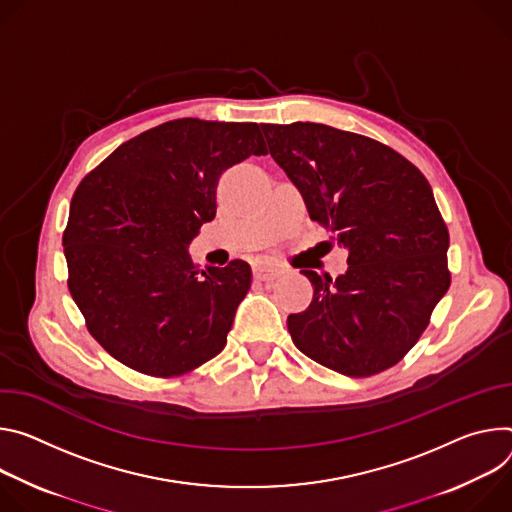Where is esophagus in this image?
<instances>
[{
  "label": "esophagus",
  "instance_id": "esophagus-1",
  "mask_svg": "<svg viewBox=\"0 0 512 512\" xmlns=\"http://www.w3.org/2000/svg\"><path fill=\"white\" fill-rule=\"evenodd\" d=\"M280 274H282V268L276 264H270V262H260L254 266V276L258 280H274Z\"/></svg>",
  "mask_w": 512,
  "mask_h": 512
}]
</instances>
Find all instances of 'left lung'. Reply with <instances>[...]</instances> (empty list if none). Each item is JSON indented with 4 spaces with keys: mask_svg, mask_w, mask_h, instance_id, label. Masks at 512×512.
Segmentation results:
<instances>
[{
    "mask_svg": "<svg viewBox=\"0 0 512 512\" xmlns=\"http://www.w3.org/2000/svg\"><path fill=\"white\" fill-rule=\"evenodd\" d=\"M262 130L309 217L348 250L350 266L335 280L301 270L313 301L287 319L295 346L354 378L401 362L451 282L431 185L405 156L354 132L313 122Z\"/></svg>",
    "mask_w": 512,
    "mask_h": 512,
    "instance_id": "8db88e82",
    "label": "left lung"
}]
</instances>
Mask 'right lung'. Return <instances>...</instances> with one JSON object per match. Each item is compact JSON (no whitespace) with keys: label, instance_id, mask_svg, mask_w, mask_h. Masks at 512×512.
Returning <instances> with one entry per match:
<instances>
[{"label":"right lung","instance_id":"1","mask_svg":"<svg viewBox=\"0 0 512 512\" xmlns=\"http://www.w3.org/2000/svg\"><path fill=\"white\" fill-rule=\"evenodd\" d=\"M262 126L183 118L113 150L77 187L63 234L89 333L128 368L170 378L215 358L250 291L244 260L197 268L223 170L266 154Z\"/></svg>","mask_w":512,"mask_h":512}]
</instances>
